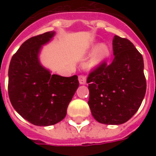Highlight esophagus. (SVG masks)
Returning <instances> with one entry per match:
<instances>
[{
  "label": "esophagus",
  "mask_w": 156,
  "mask_h": 156,
  "mask_svg": "<svg viewBox=\"0 0 156 156\" xmlns=\"http://www.w3.org/2000/svg\"><path fill=\"white\" fill-rule=\"evenodd\" d=\"M78 81L80 84H85L86 83V77L84 75H79L78 76Z\"/></svg>",
  "instance_id": "esophagus-1"
}]
</instances>
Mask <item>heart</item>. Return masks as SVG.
Returning <instances> with one entry per match:
<instances>
[{"mask_svg":"<svg viewBox=\"0 0 156 156\" xmlns=\"http://www.w3.org/2000/svg\"><path fill=\"white\" fill-rule=\"evenodd\" d=\"M88 49L90 51H94V53L88 62V67L90 68H97L99 65H101L105 60L108 59L111 53V50L108 44H99L97 41L91 42L88 46Z\"/></svg>","mask_w":156,"mask_h":156,"instance_id":"obj_1","label":"heart"}]
</instances>
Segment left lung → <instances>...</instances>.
<instances>
[{
  "mask_svg": "<svg viewBox=\"0 0 156 156\" xmlns=\"http://www.w3.org/2000/svg\"><path fill=\"white\" fill-rule=\"evenodd\" d=\"M115 58L104 62L88 75L92 115L105 124L127 122L140 107L146 91L142 55L129 40L115 36Z\"/></svg>",
  "mask_w": 156,
  "mask_h": 156,
  "instance_id": "left-lung-1",
  "label": "left lung"
}]
</instances>
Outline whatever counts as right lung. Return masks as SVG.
Here are the masks:
<instances>
[{
  "instance_id": "right-lung-1",
  "label": "right lung",
  "mask_w": 156,
  "mask_h": 156,
  "mask_svg": "<svg viewBox=\"0 0 156 156\" xmlns=\"http://www.w3.org/2000/svg\"><path fill=\"white\" fill-rule=\"evenodd\" d=\"M56 32L32 37L19 48L12 58L8 71V94L13 108L31 124L53 125L62 120L79 86L78 76L51 74L40 62L42 46Z\"/></svg>"
}]
</instances>
